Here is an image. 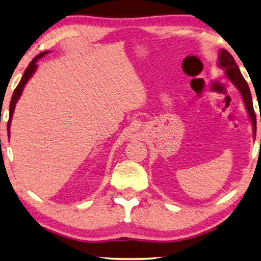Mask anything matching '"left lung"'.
<instances>
[{
  "instance_id": "obj_1",
  "label": "left lung",
  "mask_w": 261,
  "mask_h": 261,
  "mask_svg": "<svg viewBox=\"0 0 261 261\" xmlns=\"http://www.w3.org/2000/svg\"><path fill=\"white\" fill-rule=\"evenodd\" d=\"M219 65L223 69H226V74L227 77L229 78V81L233 83L235 87L238 88V90L240 91L242 96V99H244L246 109L249 114V117H251L252 124H253V133H256V120H255V113L254 108H253V102H252V96L251 91H249L247 82L245 81V78L242 77V74L239 70V66L237 63L234 62V58L227 49H221L220 56H219Z\"/></svg>"
}]
</instances>
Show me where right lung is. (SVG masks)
<instances>
[{
	"mask_svg": "<svg viewBox=\"0 0 261 261\" xmlns=\"http://www.w3.org/2000/svg\"><path fill=\"white\" fill-rule=\"evenodd\" d=\"M46 53L48 52H41L40 55H38L35 58L32 60V62L30 63V65H28V67L26 69V71H24L23 76L22 78H21L20 83L17 84V87L15 90H14V94L12 96V99H10V106H9V120H8V124H7V127H8V138H9V128H10V122H12V116H13V113H14V109H15V105L17 102V99H19V97L21 96V94H22V90L24 88V85H26V83L28 82V80L32 77V74L34 73V71L37 70V60L40 59L44 57Z\"/></svg>",
	"mask_w": 261,
	"mask_h": 261,
	"instance_id": "add662e5",
	"label": "right lung"
}]
</instances>
